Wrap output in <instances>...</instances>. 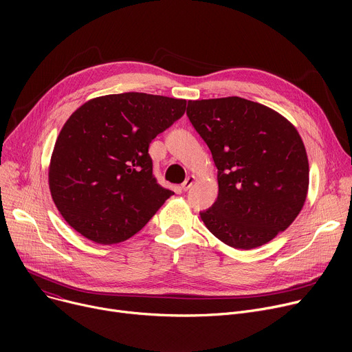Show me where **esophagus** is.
Segmentation results:
<instances>
[{"label":"esophagus","mask_w":352,"mask_h":352,"mask_svg":"<svg viewBox=\"0 0 352 352\" xmlns=\"http://www.w3.org/2000/svg\"><path fill=\"white\" fill-rule=\"evenodd\" d=\"M195 182V177L194 175H190V177H187V179L182 182V186H181V188H182V191H188L191 187H192V184Z\"/></svg>","instance_id":"34e87169"}]
</instances>
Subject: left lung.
Masks as SVG:
<instances>
[{"mask_svg": "<svg viewBox=\"0 0 352 352\" xmlns=\"http://www.w3.org/2000/svg\"><path fill=\"white\" fill-rule=\"evenodd\" d=\"M187 116L218 170V197L201 211L206 227L232 248L267 244L297 218L309 166L295 126L274 109L239 97L188 101Z\"/></svg>", "mask_w": 352, "mask_h": 352, "instance_id": "obj_1", "label": "left lung"}]
</instances>
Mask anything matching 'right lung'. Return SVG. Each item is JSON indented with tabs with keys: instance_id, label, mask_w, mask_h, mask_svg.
Listing matches in <instances>:
<instances>
[{
	"instance_id": "1",
	"label": "right lung",
	"mask_w": 352,
	"mask_h": 352,
	"mask_svg": "<svg viewBox=\"0 0 352 352\" xmlns=\"http://www.w3.org/2000/svg\"><path fill=\"white\" fill-rule=\"evenodd\" d=\"M186 105L124 92L91 100L68 118L48 178L55 206L74 230L108 245L125 241L153 218L174 192L157 182L148 148Z\"/></svg>"
}]
</instances>
